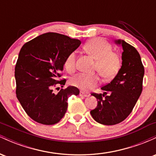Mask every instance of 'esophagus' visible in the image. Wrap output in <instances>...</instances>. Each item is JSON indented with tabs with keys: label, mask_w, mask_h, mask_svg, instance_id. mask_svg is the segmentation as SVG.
I'll list each match as a JSON object with an SVG mask.
<instances>
[{
	"label": "esophagus",
	"mask_w": 156,
	"mask_h": 156,
	"mask_svg": "<svg viewBox=\"0 0 156 156\" xmlns=\"http://www.w3.org/2000/svg\"><path fill=\"white\" fill-rule=\"evenodd\" d=\"M79 95H80V97H87V96H88V94H86V93H84L83 92H80Z\"/></svg>",
	"instance_id": "obj_1"
}]
</instances>
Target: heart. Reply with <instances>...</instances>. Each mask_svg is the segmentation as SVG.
Returning <instances> with one entry per match:
<instances>
[{
    "label": "heart",
    "mask_w": 156,
    "mask_h": 156,
    "mask_svg": "<svg viewBox=\"0 0 156 156\" xmlns=\"http://www.w3.org/2000/svg\"><path fill=\"white\" fill-rule=\"evenodd\" d=\"M87 53L92 55L96 63L94 69L98 71L105 79L109 80L114 78L121 67V57L117 51L112 50V46L107 40L103 38H94L88 41L83 46ZM64 67L69 73H72L76 67V52L69 53L64 62ZM101 80L100 75L79 73L73 76L69 82L73 87L88 91L97 87Z\"/></svg>",
    "instance_id": "1"
}]
</instances>
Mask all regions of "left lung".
I'll return each instance as SVG.
<instances>
[{
	"mask_svg": "<svg viewBox=\"0 0 156 156\" xmlns=\"http://www.w3.org/2000/svg\"><path fill=\"white\" fill-rule=\"evenodd\" d=\"M116 43L120 44L123 50L120 69L112 81L101 87L104 94H91L98 100V105L91 111V115L96 122L105 125L125 120L142 92L144 68L139 52L124 40H117ZM108 92L109 94L106 96Z\"/></svg>",
	"mask_w": 156,
	"mask_h": 156,
	"instance_id": "left-lung-1",
	"label": "left lung"
}]
</instances>
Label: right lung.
<instances>
[{
	"label": "right lung",
	"instance_id": "1",
	"mask_svg": "<svg viewBox=\"0 0 156 156\" xmlns=\"http://www.w3.org/2000/svg\"><path fill=\"white\" fill-rule=\"evenodd\" d=\"M80 43L79 39L48 32L21 48L15 71L16 94L33 120L48 125L58 123L67 112L68 98L79 94V89L71 86L61 89L58 94L53 89L57 84L64 87L66 79L58 78L64 62Z\"/></svg>",
	"mask_w": 156,
	"mask_h": 156
}]
</instances>
